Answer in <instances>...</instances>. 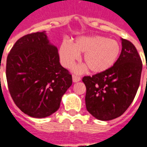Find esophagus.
Instances as JSON below:
<instances>
[{"instance_id": "obj_1", "label": "esophagus", "mask_w": 147, "mask_h": 147, "mask_svg": "<svg viewBox=\"0 0 147 147\" xmlns=\"http://www.w3.org/2000/svg\"><path fill=\"white\" fill-rule=\"evenodd\" d=\"M72 81H73V82H78L79 81H81V78L79 77V76H75V75H73L72 76Z\"/></svg>"}]
</instances>
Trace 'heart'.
Returning <instances> with one entry per match:
<instances>
[{
	"instance_id": "obj_1",
	"label": "heart",
	"mask_w": 147,
	"mask_h": 147,
	"mask_svg": "<svg viewBox=\"0 0 147 147\" xmlns=\"http://www.w3.org/2000/svg\"><path fill=\"white\" fill-rule=\"evenodd\" d=\"M121 51L119 43L115 39L103 36H81L74 43L63 41L59 54L63 65L66 68L73 66L79 60L80 54L84 55V61L92 72L102 73L108 71L117 63ZM87 67L78 66L76 71L81 72Z\"/></svg>"
}]
</instances>
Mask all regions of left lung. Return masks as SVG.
<instances>
[{"instance_id":"obj_1","label":"left lung","mask_w":147,"mask_h":147,"mask_svg":"<svg viewBox=\"0 0 147 147\" xmlns=\"http://www.w3.org/2000/svg\"><path fill=\"white\" fill-rule=\"evenodd\" d=\"M121 41V54L113 67L82 80L87 89L86 108L99 120L121 116L133 102L140 85L141 59L132 43L123 38Z\"/></svg>"}]
</instances>
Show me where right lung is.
Instances as JSON below:
<instances>
[{
    "mask_svg": "<svg viewBox=\"0 0 147 147\" xmlns=\"http://www.w3.org/2000/svg\"><path fill=\"white\" fill-rule=\"evenodd\" d=\"M6 76L15 104L35 118L56 112L72 84L69 71L60 65L57 48L51 44L45 31L17 40L7 56Z\"/></svg>",
    "mask_w": 147,
    "mask_h": 147,
    "instance_id": "1",
    "label": "right lung"
}]
</instances>
